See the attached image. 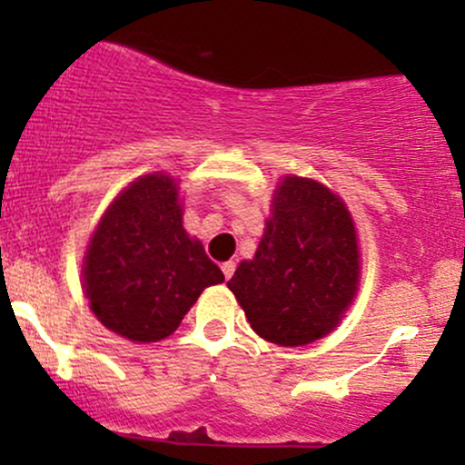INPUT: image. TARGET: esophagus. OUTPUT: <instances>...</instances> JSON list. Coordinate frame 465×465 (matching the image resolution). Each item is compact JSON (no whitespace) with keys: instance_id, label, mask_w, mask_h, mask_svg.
<instances>
[{"instance_id":"1","label":"esophagus","mask_w":465,"mask_h":465,"mask_svg":"<svg viewBox=\"0 0 465 465\" xmlns=\"http://www.w3.org/2000/svg\"><path fill=\"white\" fill-rule=\"evenodd\" d=\"M221 269H223V275H225V280H232L233 271H236V262H223Z\"/></svg>"}]
</instances>
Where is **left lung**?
Segmentation results:
<instances>
[{
  "label": "left lung",
  "instance_id": "1",
  "mask_svg": "<svg viewBox=\"0 0 465 465\" xmlns=\"http://www.w3.org/2000/svg\"><path fill=\"white\" fill-rule=\"evenodd\" d=\"M227 286L262 339L284 348L322 339L359 286L350 212L317 181L286 177L255 258L240 262Z\"/></svg>",
  "mask_w": 465,
  "mask_h": 465
}]
</instances>
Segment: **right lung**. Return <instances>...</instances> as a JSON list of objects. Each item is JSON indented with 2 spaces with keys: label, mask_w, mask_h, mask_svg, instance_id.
Listing matches in <instances>:
<instances>
[{
  "label": "right lung",
  "mask_w": 465,
  "mask_h": 465,
  "mask_svg": "<svg viewBox=\"0 0 465 465\" xmlns=\"http://www.w3.org/2000/svg\"><path fill=\"white\" fill-rule=\"evenodd\" d=\"M181 216L177 183L157 173L122 192L95 229L84 255V292L115 334L162 341L207 286L225 280Z\"/></svg>",
  "instance_id": "1"
}]
</instances>
